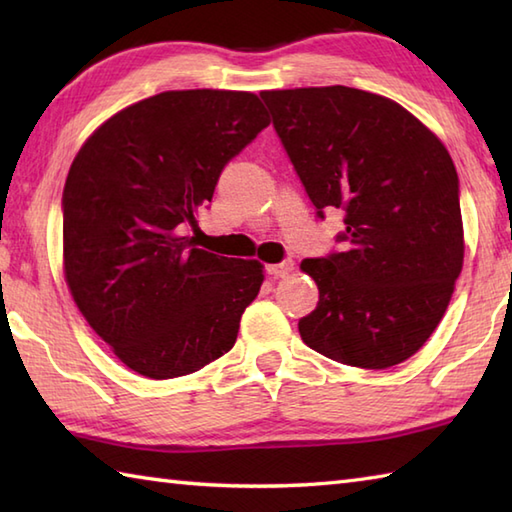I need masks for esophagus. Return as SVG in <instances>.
<instances>
[{"label":"esophagus","instance_id":"esophagus-1","mask_svg":"<svg viewBox=\"0 0 512 512\" xmlns=\"http://www.w3.org/2000/svg\"><path fill=\"white\" fill-rule=\"evenodd\" d=\"M292 268H295V264H292V259H284V262H281V264L266 266V273L270 277H288L292 273Z\"/></svg>","mask_w":512,"mask_h":512}]
</instances>
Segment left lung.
Wrapping results in <instances>:
<instances>
[{
	"label": "left lung",
	"instance_id": "left-lung-1",
	"mask_svg": "<svg viewBox=\"0 0 512 512\" xmlns=\"http://www.w3.org/2000/svg\"><path fill=\"white\" fill-rule=\"evenodd\" d=\"M317 215L343 211L341 253L303 259L319 303L301 339L343 365L385 369L427 343L462 273L460 180L405 107L345 85L259 94Z\"/></svg>",
	"mask_w": 512,
	"mask_h": 512
}]
</instances>
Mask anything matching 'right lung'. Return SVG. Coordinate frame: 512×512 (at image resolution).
<instances>
[{
  "label": "right lung",
  "instance_id": "obj_1",
  "mask_svg": "<svg viewBox=\"0 0 512 512\" xmlns=\"http://www.w3.org/2000/svg\"><path fill=\"white\" fill-rule=\"evenodd\" d=\"M268 123L250 92H162L114 114L76 154L61 200L65 281L134 372L187 376L235 345L262 264L213 255L182 233Z\"/></svg>",
  "mask_w": 512,
  "mask_h": 512
}]
</instances>
